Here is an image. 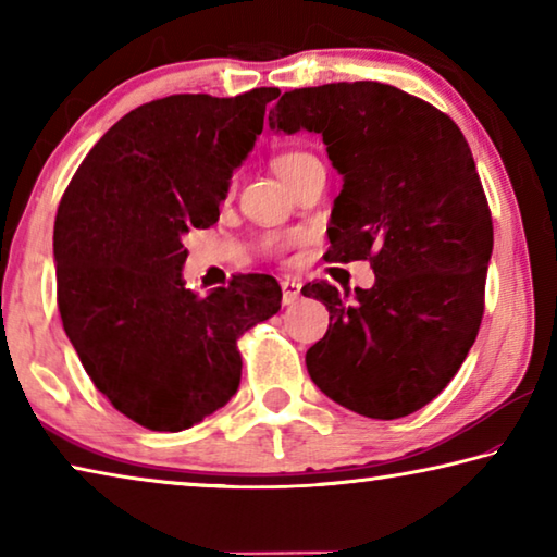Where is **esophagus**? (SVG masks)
I'll return each instance as SVG.
<instances>
[{
	"mask_svg": "<svg viewBox=\"0 0 557 557\" xmlns=\"http://www.w3.org/2000/svg\"><path fill=\"white\" fill-rule=\"evenodd\" d=\"M282 285V305H295V301L299 299V289H301V285H299V280H295V277H285L280 282Z\"/></svg>",
	"mask_w": 557,
	"mask_h": 557,
	"instance_id": "esophagus-1",
	"label": "esophagus"
}]
</instances>
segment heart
Returning <instances> with one entry per match:
<instances>
[{"label":"heart","mask_w":557,"mask_h":557,"mask_svg":"<svg viewBox=\"0 0 557 557\" xmlns=\"http://www.w3.org/2000/svg\"><path fill=\"white\" fill-rule=\"evenodd\" d=\"M301 157H307L305 152H285V154H280L277 159H275V169H277V174L285 178V174L289 172V166L295 164V162H299Z\"/></svg>","instance_id":"b5f03b06"}]
</instances>
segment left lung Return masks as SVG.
<instances>
[{"label": "left lung", "instance_id": "1", "mask_svg": "<svg viewBox=\"0 0 557 557\" xmlns=\"http://www.w3.org/2000/svg\"><path fill=\"white\" fill-rule=\"evenodd\" d=\"M270 127L317 132L344 176L326 260H369L371 289L329 282V329L307 371L334 403L373 420L405 418L447 388L484 314L494 225L474 157L455 120L385 83L289 90Z\"/></svg>", "mask_w": 557, "mask_h": 557}]
</instances>
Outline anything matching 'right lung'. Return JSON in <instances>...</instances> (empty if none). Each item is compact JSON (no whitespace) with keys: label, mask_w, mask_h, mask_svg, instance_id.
I'll use <instances>...</instances> for the list:
<instances>
[{"label":"right lung","mask_w":557,"mask_h":557,"mask_svg":"<svg viewBox=\"0 0 557 557\" xmlns=\"http://www.w3.org/2000/svg\"><path fill=\"white\" fill-rule=\"evenodd\" d=\"M277 96L145 102L98 139L61 199L53 258L65 336L112 408L147 430H186L223 408L240 383L238 338L280 309L270 275H233L206 297L182 280V238L219 221Z\"/></svg>","instance_id":"1"}]
</instances>
